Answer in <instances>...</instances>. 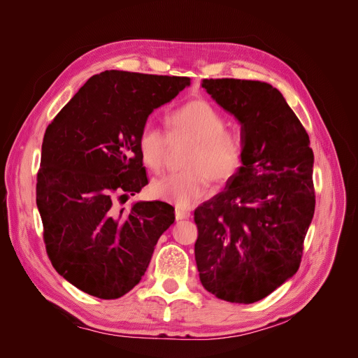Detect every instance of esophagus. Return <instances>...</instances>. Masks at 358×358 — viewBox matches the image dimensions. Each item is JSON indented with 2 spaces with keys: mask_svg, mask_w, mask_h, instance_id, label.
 <instances>
[{
  "mask_svg": "<svg viewBox=\"0 0 358 358\" xmlns=\"http://www.w3.org/2000/svg\"><path fill=\"white\" fill-rule=\"evenodd\" d=\"M190 212L185 210V209H176V219L177 220H184V219H189L190 217Z\"/></svg>",
  "mask_w": 358,
  "mask_h": 358,
  "instance_id": "1",
  "label": "esophagus"
}]
</instances>
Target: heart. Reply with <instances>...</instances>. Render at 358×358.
Returning <instances> with one entry per match:
<instances>
[{"label": "heart", "instance_id": "obj_1", "mask_svg": "<svg viewBox=\"0 0 358 358\" xmlns=\"http://www.w3.org/2000/svg\"><path fill=\"white\" fill-rule=\"evenodd\" d=\"M169 138H189L192 145L182 162L185 169L168 174L150 185L155 199L190 208L208 192L210 178L224 181L241 166L242 146L239 139L224 131L227 122L206 100L187 101L166 117ZM168 141L157 126L146 124L138 136L142 162L152 173H159L166 157Z\"/></svg>", "mask_w": 358, "mask_h": 358}]
</instances>
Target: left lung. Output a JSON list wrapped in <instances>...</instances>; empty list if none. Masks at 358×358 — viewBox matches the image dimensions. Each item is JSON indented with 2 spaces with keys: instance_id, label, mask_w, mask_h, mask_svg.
<instances>
[{
  "instance_id": "left-lung-1",
  "label": "left lung",
  "mask_w": 358,
  "mask_h": 358,
  "mask_svg": "<svg viewBox=\"0 0 358 358\" xmlns=\"http://www.w3.org/2000/svg\"><path fill=\"white\" fill-rule=\"evenodd\" d=\"M239 122L242 166L194 212L203 287L231 303H254L296 274L315 213L313 152L283 94L251 80H203Z\"/></svg>"
}]
</instances>
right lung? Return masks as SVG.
Instances as JSON below:
<instances>
[{
	"label": "right lung",
	"instance_id": "obj_1",
	"mask_svg": "<svg viewBox=\"0 0 358 358\" xmlns=\"http://www.w3.org/2000/svg\"><path fill=\"white\" fill-rule=\"evenodd\" d=\"M190 85L187 77L104 71L48 126L36 204L53 268L77 289L119 299L145 274L176 220L164 201H119L148 184L138 136L150 113Z\"/></svg>",
	"mask_w": 358,
	"mask_h": 358
}]
</instances>
